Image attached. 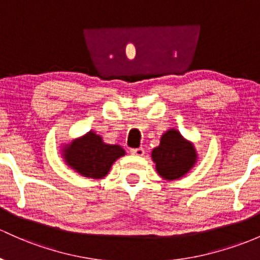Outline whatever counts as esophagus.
I'll list each match as a JSON object with an SVG mask.
<instances>
[{
    "label": "esophagus",
    "mask_w": 260,
    "mask_h": 260,
    "mask_svg": "<svg viewBox=\"0 0 260 260\" xmlns=\"http://www.w3.org/2000/svg\"><path fill=\"white\" fill-rule=\"evenodd\" d=\"M130 152L135 156H142L145 153V150L142 147H136V149H131Z\"/></svg>",
    "instance_id": "esophagus-1"
}]
</instances>
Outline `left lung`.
Segmentation results:
<instances>
[{
  "instance_id": "obj_1",
  "label": "left lung",
  "mask_w": 260,
  "mask_h": 260,
  "mask_svg": "<svg viewBox=\"0 0 260 260\" xmlns=\"http://www.w3.org/2000/svg\"><path fill=\"white\" fill-rule=\"evenodd\" d=\"M156 171L165 180L182 177L196 162L193 145L187 142L176 130H169L161 138L157 147L152 150Z\"/></svg>"
}]
</instances>
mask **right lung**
<instances>
[{
	"label": "right lung",
	"mask_w": 260,
	"mask_h": 260,
	"mask_svg": "<svg viewBox=\"0 0 260 260\" xmlns=\"http://www.w3.org/2000/svg\"><path fill=\"white\" fill-rule=\"evenodd\" d=\"M122 155L125 151L119 145L104 144L94 133L86 134L64 150L67 164L80 175L91 178L107 176L114 161Z\"/></svg>",
	"instance_id": "1"
}]
</instances>
